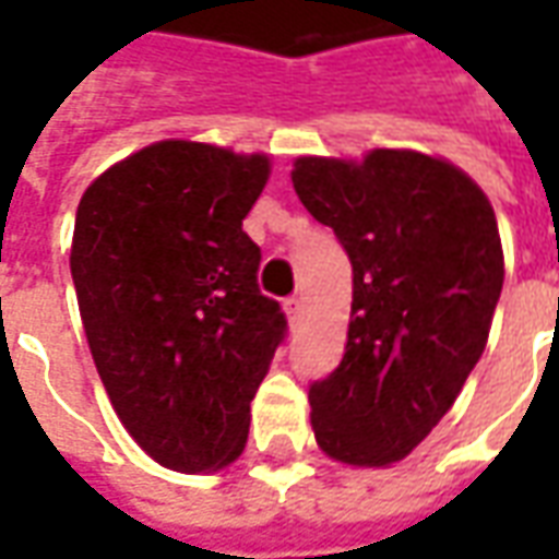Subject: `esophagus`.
Wrapping results in <instances>:
<instances>
[{
  "label": "esophagus",
  "mask_w": 559,
  "mask_h": 559,
  "mask_svg": "<svg viewBox=\"0 0 559 559\" xmlns=\"http://www.w3.org/2000/svg\"><path fill=\"white\" fill-rule=\"evenodd\" d=\"M284 311L290 317V323H296V320H299V311H302V299H299V296H290V299L284 302Z\"/></svg>",
  "instance_id": "1"
}]
</instances>
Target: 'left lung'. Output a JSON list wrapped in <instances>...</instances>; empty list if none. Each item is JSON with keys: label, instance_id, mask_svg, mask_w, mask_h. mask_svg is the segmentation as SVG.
I'll return each instance as SVG.
<instances>
[{"label": "left lung", "instance_id": "1", "mask_svg": "<svg viewBox=\"0 0 559 559\" xmlns=\"http://www.w3.org/2000/svg\"><path fill=\"white\" fill-rule=\"evenodd\" d=\"M353 266L344 359L308 389L317 445L353 467L411 455L479 362L503 290L497 218L467 173L411 148L293 164Z\"/></svg>", "mask_w": 559, "mask_h": 559}]
</instances>
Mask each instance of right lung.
<instances>
[{
	"mask_svg": "<svg viewBox=\"0 0 559 559\" xmlns=\"http://www.w3.org/2000/svg\"><path fill=\"white\" fill-rule=\"evenodd\" d=\"M266 155L160 140L86 188L71 278L92 359L140 449L179 473L242 455L251 401L287 335L242 230Z\"/></svg>",
	"mask_w": 559,
	"mask_h": 559,
	"instance_id": "add662e5",
	"label": "right lung"
}]
</instances>
